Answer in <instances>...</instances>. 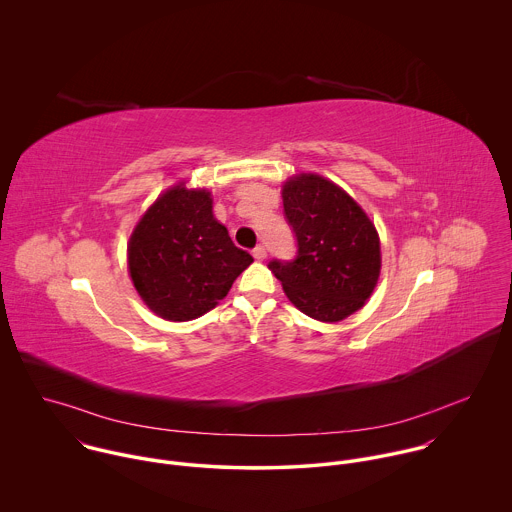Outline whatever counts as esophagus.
Instances as JSON below:
<instances>
[{"label": "esophagus", "mask_w": 512, "mask_h": 512, "mask_svg": "<svg viewBox=\"0 0 512 512\" xmlns=\"http://www.w3.org/2000/svg\"><path fill=\"white\" fill-rule=\"evenodd\" d=\"M252 256H254L256 260H264V258H266V248H264L262 244H258V246L252 250Z\"/></svg>", "instance_id": "34e87169"}]
</instances>
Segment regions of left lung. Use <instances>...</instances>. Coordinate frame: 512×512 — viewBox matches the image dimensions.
Here are the masks:
<instances>
[{"mask_svg": "<svg viewBox=\"0 0 512 512\" xmlns=\"http://www.w3.org/2000/svg\"><path fill=\"white\" fill-rule=\"evenodd\" d=\"M282 198L298 252L294 260H272L268 266L300 312L320 322H341L365 304L377 284V230L345 190L320 174L290 178Z\"/></svg>", "mask_w": 512, "mask_h": 512, "instance_id": "left-lung-1", "label": "left lung"}]
</instances>
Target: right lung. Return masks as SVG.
<instances>
[{"label": "right lung", "mask_w": 512, "mask_h": 512, "mask_svg": "<svg viewBox=\"0 0 512 512\" xmlns=\"http://www.w3.org/2000/svg\"><path fill=\"white\" fill-rule=\"evenodd\" d=\"M252 262L214 218L210 192L184 184L157 198L129 240V272L139 296L171 322L212 310Z\"/></svg>", "instance_id": "obj_1"}]
</instances>
